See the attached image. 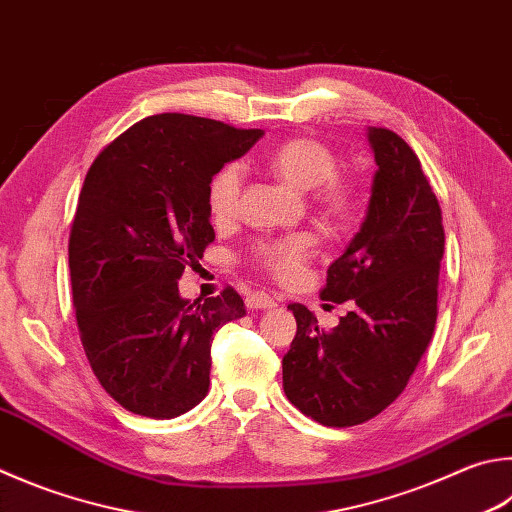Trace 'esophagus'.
Wrapping results in <instances>:
<instances>
[{
    "instance_id": "esophagus-1",
    "label": "esophagus",
    "mask_w": 512,
    "mask_h": 512,
    "mask_svg": "<svg viewBox=\"0 0 512 512\" xmlns=\"http://www.w3.org/2000/svg\"><path fill=\"white\" fill-rule=\"evenodd\" d=\"M246 306L250 311H259V309H273V306H277V300L275 297H271L268 293H253L246 297Z\"/></svg>"
}]
</instances>
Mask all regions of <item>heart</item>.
I'll use <instances>...</instances> for the list:
<instances>
[{"label": "heart", "mask_w": 512, "mask_h": 512, "mask_svg": "<svg viewBox=\"0 0 512 512\" xmlns=\"http://www.w3.org/2000/svg\"><path fill=\"white\" fill-rule=\"evenodd\" d=\"M268 170L277 179L295 190L318 188V201L329 212H347L351 206V185L336 176L338 159L327 145L315 138L297 136L273 147L266 156ZM241 190L239 165H226L210 181L208 203L210 212L217 221H226L237 212ZM315 237L311 232H293L277 239H268L257 244L253 250V262L277 280H293L302 271L306 259L313 255Z\"/></svg>", "instance_id": "b5f03b06"}]
</instances>
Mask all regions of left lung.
I'll return each mask as SVG.
<instances>
[{"instance_id":"left-lung-1","label":"left lung","mask_w":512,"mask_h":512,"mask_svg":"<svg viewBox=\"0 0 512 512\" xmlns=\"http://www.w3.org/2000/svg\"><path fill=\"white\" fill-rule=\"evenodd\" d=\"M378 170L365 221L329 266L320 297L351 300L333 331L304 304L282 360L284 392L302 414L327 427L365 423L392 405L430 345L439 300L445 232L421 161L401 136L367 127Z\"/></svg>"}]
</instances>
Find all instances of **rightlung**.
I'll return each mask as SVG.
<instances>
[{
    "mask_svg": "<svg viewBox=\"0 0 512 512\" xmlns=\"http://www.w3.org/2000/svg\"><path fill=\"white\" fill-rule=\"evenodd\" d=\"M262 136L159 114L89 167L69 237L73 306L91 369L127 412L163 421L208 394L212 333L244 318L246 306L230 286L190 302L179 280L215 239L212 176Z\"/></svg>",
    "mask_w": 512,
    "mask_h": 512,
    "instance_id": "right-lung-1",
    "label": "right lung"
}]
</instances>
